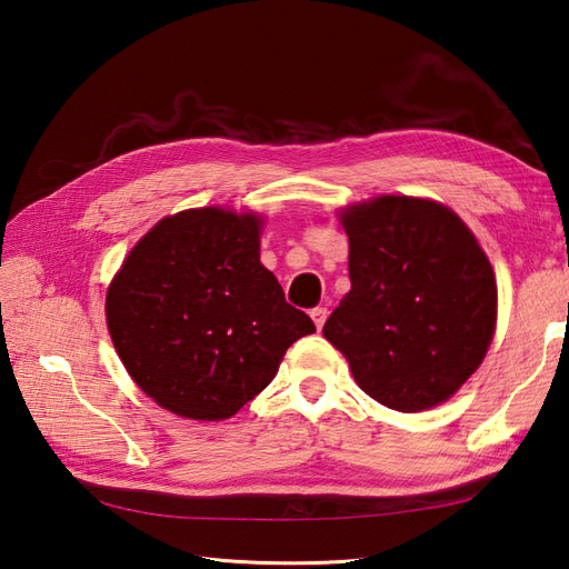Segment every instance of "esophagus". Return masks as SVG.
Masks as SVG:
<instances>
[{"label": "esophagus", "instance_id": "34e87169", "mask_svg": "<svg viewBox=\"0 0 569 569\" xmlns=\"http://www.w3.org/2000/svg\"><path fill=\"white\" fill-rule=\"evenodd\" d=\"M327 316H330V313H327V308H322V306H318V308H313V311H311V318H313L318 330H322V325H325Z\"/></svg>", "mask_w": 569, "mask_h": 569}]
</instances>
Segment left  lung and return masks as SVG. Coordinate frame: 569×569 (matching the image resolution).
<instances>
[{"label":"left lung","instance_id":"8db88e82","mask_svg":"<svg viewBox=\"0 0 569 569\" xmlns=\"http://www.w3.org/2000/svg\"><path fill=\"white\" fill-rule=\"evenodd\" d=\"M351 291L325 339L377 403L420 412L443 403L485 360L496 330L487 253L449 206L375 197L339 213Z\"/></svg>","mask_w":569,"mask_h":569}]
</instances>
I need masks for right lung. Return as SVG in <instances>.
I'll return each instance as SVG.
<instances>
[{
	"instance_id": "1",
	"label": "right lung",
	"mask_w": 569,
	"mask_h": 569,
	"mask_svg": "<svg viewBox=\"0 0 569 569\" xmlns=\"http://www.w3.org/2000/svg\"><path fill=\"white\" fill-rule=\"evenodd\" d=\"M263 220L216 206L168 216L128 253L107 291L126 370L180 418L216 422L261 393L316 325L263 268Z\"/></svg>"
}]
</instances>
